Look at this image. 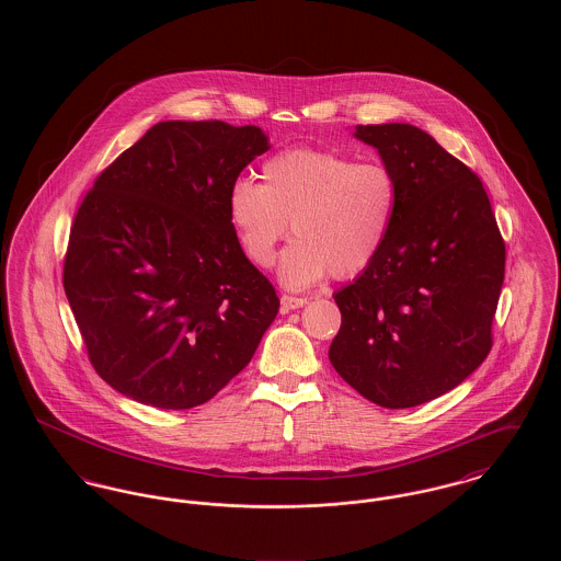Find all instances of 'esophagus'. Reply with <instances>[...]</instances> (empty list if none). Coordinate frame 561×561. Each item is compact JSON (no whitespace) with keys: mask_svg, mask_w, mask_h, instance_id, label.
Here are the masks:
<instances>
[{"mask_svg":"<svg viewBox=\"0 0 561 561\" xmlns=\"http://www.w3.org/2000/svg\"><path fill=\"white\" fill-rule=\"evenodd\" d=\"M279 302H282V313H288V311H294V309H298V307L307 305V298H302V296H290V294H284V296L279 298Z\"/></svg>","mask_w":561,"mask_h":561,"instance_id":"esophagus-1","label":"esophagus"}]
</instances>
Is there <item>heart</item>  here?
Instances as JSON below:
<instances>
[{"instance_id":"heart-1","label":"heart","mask_w":561,"mask_h":561,"mask_svg":"<svg viewBox=\"0 0 561 561\" xmlns=\"http://www.w3.org/2000/svg\"><path fill=\"white\" fill-rule=\"evenodd\" d=\"M263 183L238 179L227 193V213L245 256L256 267L282 252L279 282L309 288L328 273L355 277L373 265L391 236L400 185L382 163H357L323 149H286L265 160Z\"/></svg>"}]
</instances>
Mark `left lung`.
<instances>
[{
  "label": "left lung",
  "mask_w": 561,
  "mask_h": 561,
  "mask_svg": "<svg viewBox=\"0 0 561 561\" xmlns=\"http://www.w3.org/2000/svg\"><path fill=\"white\" fill-rule=\"evenodd\" d=\"M396 174L391 236L334 294L341 330L330 362L382 408L435 400L480 368L505 279V241L480 176L410 124L357 126Z\"/></svg>",
  "instance_id": "left-lung-1"
}]
</instances>
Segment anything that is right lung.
<instances>
[{"instance_id": "add662e5", "label": "right lung", "mask_w": 561, "mask_h": 561, "mask_svg": "<svg viewBox=\"0 0 561 561\" xmlns=\"http://www.w3.org/2000/svg\"><path fill=\"white\" fill-rule=\"evenodd\" d=\"M267 149L256 126L160 122L85 193L62 286L90 364L122 396L187 410L252 359L279 298L245 259L227 193Z\"/></svg>"}]
</instances>
